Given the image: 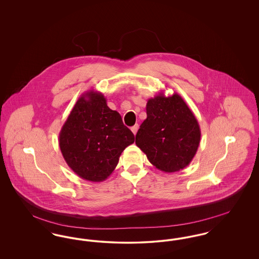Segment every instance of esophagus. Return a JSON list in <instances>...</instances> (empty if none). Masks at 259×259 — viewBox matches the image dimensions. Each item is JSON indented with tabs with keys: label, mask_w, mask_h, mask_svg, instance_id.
I'll return each mask as SVG.
<instances>
[{
	"label": "esophagus",
	"mask_w": 259,
	"mask_h": 259,
	"mask_svg": "<svg viewBox=\"0 0 259 259\" xmlns=\"http://www.w3.org/2000/svg\"><path fill=\"white\" fill-rule=\"evenodd\" d=\"M138 129H139V125H138V124H135L134 126H132V127H131V131L133 132V134H134V135L137 134V131H138Z\"/></svg>",
	"instance_id": "1"
}]
</instances>
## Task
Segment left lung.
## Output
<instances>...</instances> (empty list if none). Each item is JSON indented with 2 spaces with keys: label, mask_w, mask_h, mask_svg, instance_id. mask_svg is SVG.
I'll use <instances>...</instances> for the list:
<instances>
[{
  "label": "left lung",
  "mask_w": 259,
  "mask_h": 259,
  "mask_svg": "<svg viewBox=\"0 0 259 259\" xmlns=\"http://www.w3.org/2000/svg\"><path fill=\"white\" fill-rule=\"evenodd\" d=\"M200 139L197 119L178 93L148 99L136 145L155 168L165 172L183 170L195 156Z\"/></svg>",
  "instance_id": "1"
}]
</instances>
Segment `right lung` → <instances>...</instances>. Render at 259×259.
<instances>
[{
	"instance_id": "obj_1",
	"label": "right lung",
	"mask_w": 259,
	"mask_h": 259,
	"mask_svg": "<svg viewBox=\"0 0 259 259\" xmlns=\"http://www.w3.org/2000/svg\"><path fill=\"white\" fill-rule=\"evenodd\" d=\"M135 141L120 114L105 96L89 90L76 101L59 133V147L68 166L93 183L108 179L125 148Z\"/></svg>"
}]
</instances>
